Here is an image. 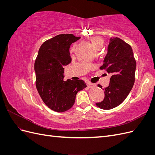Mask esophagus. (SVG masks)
<instances>
[{"label": "esophagus", "mask_w": 155, "mask_h": 155, "mask_svg": "<svg viewBox=\"0 0 155 155\" xmlns=\"http://www.w3.org/2000/svg\"><path fill=\"white\" fill-rule=\"evenodd\" d=\"M87 86H88V87H89V88H91V87H94V86H95V85H94V84H93V83H91V82H88V83H87Z\"/></svg>", "instance_id": "34e87169"}]
</instances>
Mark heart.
Returning a JSON list of instances; mask_svg holds the SVG:
<instances>
[{
	"label": "heart",
	"mask_w": 155,
	"mask_h": 155,
	"mask_svg": "<svg viewBox=\"0 0 155 155\" xmlns=\"http://www.w3.org/2000/svg\"><path fill=\"white\" fill-rule=\"evenodd\" d=\"M91 42L94 47L99 50L100 49L104 44V41L101 37L99 36H94L91 38Z\"/></svg>",
	"instance_id": "obj_1"
}]
</instances>
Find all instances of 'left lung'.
I'll use <instances>...</instances> for the list:
<instances>
[{
	"label": "left lung",
	"instance_id": "left-lung-1",
	"mask_svg": "<svg viewBox=\"0 0 155 155\" xmlns=\"http://www.w3.org/2000/svg\"><path fill=\"white\" fill-rule=\"evenodd\" d=\"M136 67L137 62L131 46L118 37L110 38L107 54L100 67L111 75L110 83L104 88V100L96 103V106L109 110L120 105L134 85ZM97 86L102 88L100 84Z\"/></svg>",
	"mask_w": 155,
	"mask_h": 155
}]
</instances>
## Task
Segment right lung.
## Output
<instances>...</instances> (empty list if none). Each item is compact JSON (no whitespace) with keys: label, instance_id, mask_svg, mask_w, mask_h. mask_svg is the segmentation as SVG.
I'll return each instance as SVG.
<instances>
[{"label":"right lung","instance_id":"add662e5","mask_svg":"<svg viewBox=\"0 0 155 155\" xmlns=\"http://www.w3.org/2000/svg\"><path fill=\"white\" fill-rule=\"evenodd\" d=\"M80 39L73 34H59L41 45L35 61V85L45 104L63 112L74 105L77 93L87 87L84 81H64V66L71 62L69 48Z\"/></svg>","mask_w":155,"mask_h":155}]
</instances>
